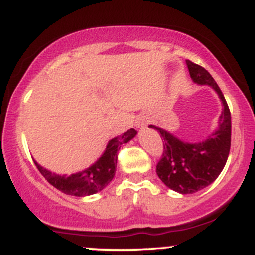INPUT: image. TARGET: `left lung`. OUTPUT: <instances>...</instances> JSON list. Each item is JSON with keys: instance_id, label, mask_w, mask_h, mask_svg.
<instances>
[{"instance_id": "8db88e82", "label": "left lung", "mask_w": 255, "mask_h": 255, "mask_svg": "<svg viewBox=\"0 0 255 255\" xmlns=\"http://www.w3.org/2000/svg\"><path fill=\"white\" fill-rule=\"evenodd\" d=\"M186 65L195 83L209 86L217 92L223 111L218 129L201 142H185L157 126H149L164 140L156 173L164 185L183 195L195 194L211 185L225 167L231 146V115L222 91L205 68L190 60Z\"/></svg>"}]
</instances>
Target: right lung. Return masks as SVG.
<instances>
[{
  "label": "right lung",
  "instance_id": "right-lung-1",
  "mask_svg": "<svg viewBox=\"0 0 255 255\" xmlns=\"http://www.w3.org/2000/svg\"><path fill=\"white\" fill-rule=\"evenodd\" d=\"M135 135L136 130L130 128L122 135L111 139L106 145L104 153L97 159V162H94L87 169H83L82 172L75 173L71 175L55 174V173L43 168L36 161L33 162L50 185H53L64 194L77 196V197L94 195L105 189L113 180L115 173H116L117 152H119L120 147L122 144H127L128 141L132 140Z\"/></svg>",
  "mask_w": 255,
  "mask_h": 255
}]
</instances>
